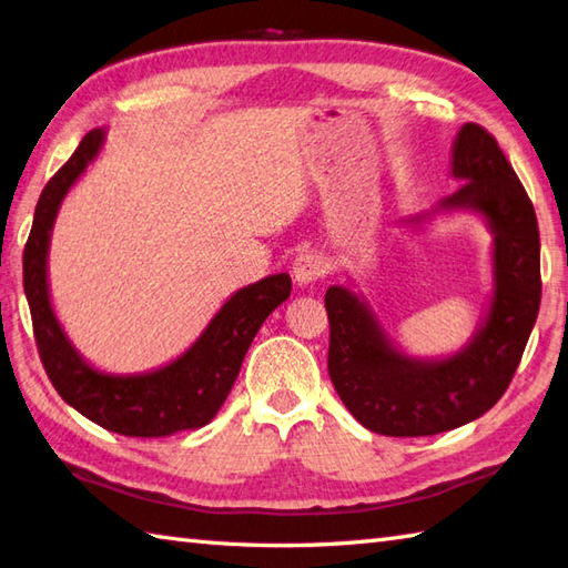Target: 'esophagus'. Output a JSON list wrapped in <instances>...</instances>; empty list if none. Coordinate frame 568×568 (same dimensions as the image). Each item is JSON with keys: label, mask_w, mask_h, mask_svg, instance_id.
<instances>
[{"label": "esophagus", "mask_w": 568, "mask_h": 568, "mask_svg": "<svg viewBox=\"0 0 568 568\" xmlns=\"http://www.w3.org/2000/svg\"><path fill=\"white\" fill-rule=\"evenodd\" d=\"M324 273H327V263H324V258L320 256L317 251H305L295 258L293 275H295L297 285L315 283V281H320Z\"/></svg>", "instance_id": "1"}]
</instances>
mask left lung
Here are the masks:
<instances>
[{"label": "left lung", "mask_w": 568, "mask_h": 568, "mask_svg": "<svg viewBox=\"0 0 568 568\" xmlns=\"http://www.w3.org/2000/svg\"><path fill=\"white\" fill-rule=\"evenodd\" d=\"M454 175L464 183L442 200V207L476 210L496 234L493 305L462 354L437 364L409 361L395 352L346 287L334 285L324 295L329 378L348 413L385 437H429L488 413L508 390L537 322V214L488 129L466 124L458 131Z\"/></svg>", "instance_id": "8db88e82"}]
</instances>
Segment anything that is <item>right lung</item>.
<instances>
[{
    "instance_id": "1",
    "label": "right lung",
    "mask_w": 568,
    "mask_h": 568,
    "mask_svg": "<svg viewBox=\"0 0 568 568\" xmlns=\"http://www.w3.org/2000/svg\"><path fill=\"white\" fill-rule=\"evenodd\" d=\"M102 139V129H92L68 163L48 180L36 204L23 248V293L31 307L36 346L58 395L94 425L124 437H173L207 425L220 413L253 336L265 317L291 297L293 283L291 275L277 273L239 291L195 346L161 371L129 378L92 371L68 344L53 317L45 285V253L58 204L98 155Z\"/></svg>"
}]
</instances>
